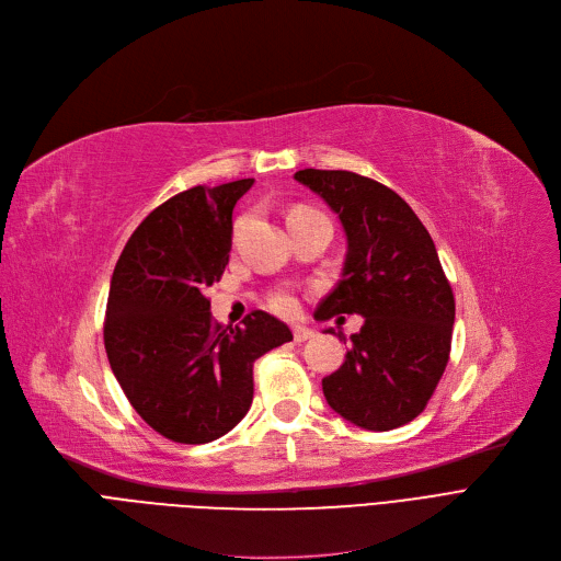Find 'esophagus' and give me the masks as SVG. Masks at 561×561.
<instances>
[{
	"label": "esophagus",
	"mask_w": 561,
	"mask_h": 561,
	"mask_svg": "<svg viewBox=\"0 0 561 561\" xmlns=\"http://www.w3.org/2000/svg\"><path fill=\"white\" fill-rule=\"evenodd\" d=\"M293 339H296V343H305V341H309V339H313V330H309V328H300V325H296V328H293Z\"/></svg>",
	"instance_id": "esophagus-1"
}]
</instances>
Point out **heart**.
<instances>
[{"instance_id":"obj_1","label":"heart","mask_w":561,"mask_h":561,"mask_svg":"<svg viewBox=\"0 0 561 561\" xmlns=\"http://www.w3.org/2000/svg\"><path fill=\"white\" fill-rule=\"evenodd\" d=\"M268 302H271V307H273L277 313H296V309H298V298H296V293H293L290 286L275 288V290L271 293Z\"/></svg>"}]
</instances>
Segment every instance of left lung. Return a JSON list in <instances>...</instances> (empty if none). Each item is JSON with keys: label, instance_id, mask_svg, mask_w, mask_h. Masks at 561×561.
<instances>
[{"label": "left lung", "instance_id": "obj_1", "mask_svg": "<svg viewBox=\"0 0 561 561\" xmlns=\"http://www.w3.org/2000/svg\"><path fill=\"white\" fill-rule=\"evenodd\" d=\"M296 180L330 204L347 236L343 279L316 318L364 316L345 362L322 379V393L364 430L407 425L427 407L453 343L455 296L432 236L398 193L368 176L307 168Z\"/></svg>", "mask_w": 561, "mask_h": 561}]
</instances>
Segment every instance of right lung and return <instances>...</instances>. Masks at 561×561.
<instances>
[{
  "label": "right lung",
  "mask_w": 561,
  "mask_h": 561,
  "mask_svg": "<svg viewBox=\"0 0 561 561\" xmlns=\"http://www.w3.org/2000/svg\"><path fill=\"white\" fill-rule=\"evenodd\" d=\"M252 184L170 197L131 233L111 277V370L138 416L174 444H209L239 425L254 396V362L293 341L265 311L222 328L204 296L229 263L231 211Z\"/></svg>",
  "instance_id": "1"
}]
</instances>
